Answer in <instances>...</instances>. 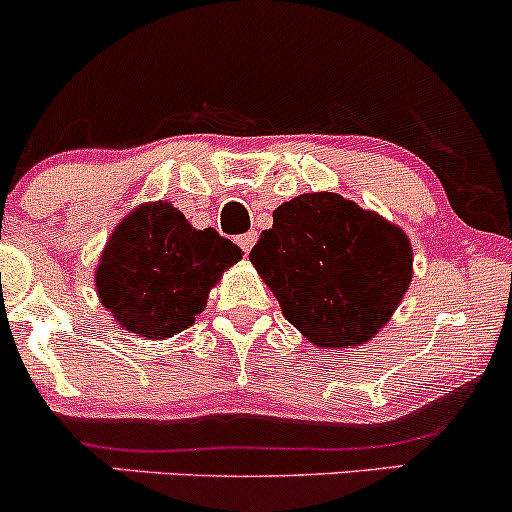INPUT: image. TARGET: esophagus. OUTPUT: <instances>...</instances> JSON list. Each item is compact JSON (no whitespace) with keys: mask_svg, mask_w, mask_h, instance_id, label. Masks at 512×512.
I'll return each mask as SVG.
<instances>
[{"mask_svg":"<svg viewBox=\"0 0 512 512\" xmlns=\"http://www.w3.org/2000/svg\"><path fill=\"white\" fill-rule=\"evenodd\" d=\"M256 231H249V234H241L239 236V246H241V251H244L246 256L251 254V249H254V244H256Z\"/></svg>","mask_w":512,"mask_h":512,"instance_id":"34e87169","label":"esophagus"}]
</instances>
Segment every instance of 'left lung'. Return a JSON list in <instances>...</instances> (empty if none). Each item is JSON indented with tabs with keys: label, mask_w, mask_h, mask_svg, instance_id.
Segmentation results:
<instances>
[{
	"label": "left lung",
	"mask_w": 512,
	"mask_h": 512,
	"mask_svg": "<svg viewBox=\"0 0 512 512\" xmlns=\"http://www.w3.org/2000/svg\"><path fill=\"white\" fill-rule=\"evenodd\" d=\"M249 258L288 323L320 347L377 335L412 281L404 231L333 192L281 204Z\"/></svg>",
	"instance_id": "8db88e82"
}]
</instances>
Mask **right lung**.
<instances>
[{
  "mask_svg": "<svg viewBox=\"0 0 512 512\" xmlns=\"http://www.w3.org/2000/svg\"><path fill=\"white\" fill-rule=\"evenodd\" d=\"M241 249L217 229H192L172 204L135 209L113 231L96 271L100 303L130 333L162 340L187 330Z\"/></svg>",
  "mask_w": 512,
  "mask_h": 512,
  "instance_id": "right-lung-1",
  "label": "right lung"
}]
</instances>
